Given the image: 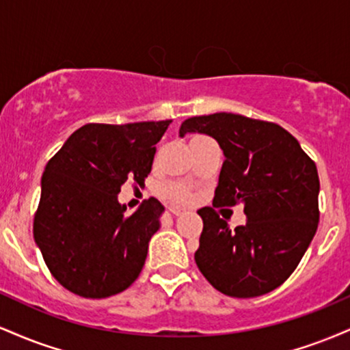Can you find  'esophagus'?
<instances>
[{"mask_svg":"<svg viewBox=\"0 0 350 350\" xmlns=\"http://www.w3.org/2000/svg\"><path fill=\"white\" fill-rule=\"evenodd\" d=\"M170 212H171L172 215H183V214H186V208L178 207V206H171L170 207Z\"/></svg>","mask_w":350,"mask_h":350,"instance_id":"1","label":"esophagus"}]
</instances>
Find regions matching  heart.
<instances>
[{
    "label": "heart",
    "instance_id": "b5f03b06",
    "mask_svg": "<svg viewBox=\"0 0 350 350\" xmlns=\"http://www.w3.org/2000/svg\"><path fill=\"white\" fill-rule=\"evenodd\" d=\"M158 192L161 198L174 202H189L192 199V189L184 183H164Z\"/></svg>",
    "mask_w": 350,
    "mask_h": 350
}]
</instances>
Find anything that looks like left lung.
<instances>
[{
	"label": "left lung",
	"instance_id": "left-lung-1",
	"mask_svg": "<svg viewBox=\"0 0 350 350\" xmlns=\"http://www.w3.org/2000/svg\"><path fill=\"white\" fill-rule=\"evenodd\" d=\"M217 139L226 161L214 206L242 203L247 224L230 229L213 207H202L204 228L194 258L215 290L255 298L296 270L319 224V176L298 139L280 124L235 113L184 120L179 135Z\"/></svg>",
	"mask_w": 350,
	"mask_h": 350
}]
</instances>
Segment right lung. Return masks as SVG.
I'll list each match as a JSON object with an SVG mask.
<instances>
[{
  "label": "right lung",
  "instance_id": "obj_1",
  "mask_svg": "<svg viewBox=\"0 0 350 350\" xmlns=\"http://www.w3.org/2000/svg\"><path fill=\"white\" fill-rule=\"evenodd\" d=\"M170 123L83 124L46 164L34 240L66 290L102 299L139 276L164 207L150 198L126 215L116 196L128 179L143 186Z\"/></svg>",
  "mask_w": 350,
  "mask_h": 350
}]
</instances>
